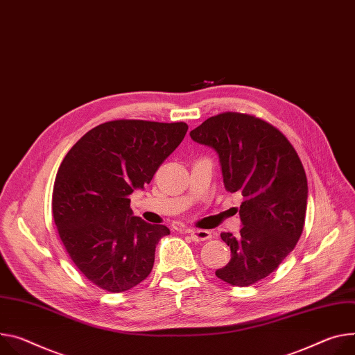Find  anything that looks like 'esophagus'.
<instances>
[{
  "label": "esophagus",
  "instance_id": "obj_1",
  "mask_svg": "<svg viewBox=\"0 0 355 355\" xmlns=\"http://www.w3.org/2000/svg\"><path fill=\"white\" fill-rule=\"evenodd\" d=\"M188 234L191 235L192 241H196V242L208 241V239L212 238L211 232H209V231H205V230H196V228H192V230H188Z\"/></svg>",
  "mask_w": 355,
  "mask_h": 355
}]
</instances>
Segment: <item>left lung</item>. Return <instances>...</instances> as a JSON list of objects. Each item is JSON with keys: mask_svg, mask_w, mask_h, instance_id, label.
Wrapping results in <instances>:
<instances>
[{"mask_svg": "<svg viewBox=\"0 0 355 355\" xmlns=\"http://www.w3.org/2000/svg\"><path fill=\"white\" fill-rule=\"evenodd\" d=\"M212 147L220 161L225 189L243 197L239 236L222 232L231 261L215 275L246 287L275 272L302 236L307 209V178L290 141L253 114L225 112L189 133Z\"/></svg>", "mask_w": 355, "mask_h": 355, "instance_id": "1", "label": "left lung"}]
</instances>
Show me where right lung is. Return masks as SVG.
<instances>
[{
  "mask_svg": "<svg viewBox=\"0 0 355 355\" xmlns=\"http://www.w3.org/2000/svg\"><path fill=\"white\" fill-rule=\"evenodd\" d=\"M187 130L184 121H106L59 166L52 192L59 238L82 275L106 292H125L151 273L155 245L170 230L133 216L128 197L153 180Z\"/></svg>",
  "mask_w": 355,
  "mask_h": 355,
  "instance_id": "1",
  "label": "right lung"
}]
</instances>
